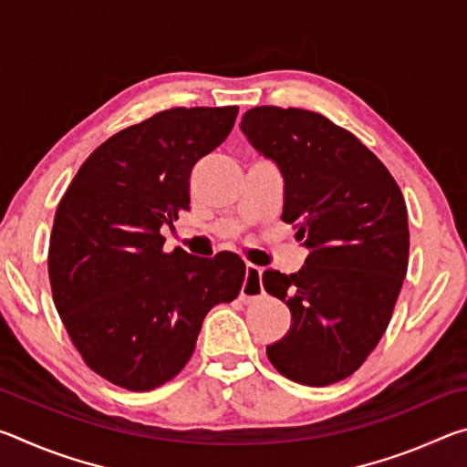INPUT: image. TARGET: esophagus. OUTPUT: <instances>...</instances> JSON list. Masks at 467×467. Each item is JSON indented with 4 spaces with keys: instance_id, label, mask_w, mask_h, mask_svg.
I'll return each mask as SVG.
<instances>
[{
    "instance_id": "esophagus-1",
    "label": "esophagus",
    "mask_w": 467,
    "mask_h": 467,
    "mask_svg": "<svg viewBox=\"0 0 467 467\" xmlns=\"http://www.w3.org/2000/svg\"><path fill=\"white\" fill-rule=\"evenodd\" d=\"M264 295V284H262V270L257 265L247 264L244 267V282L241 286V300L249 303V300Z\"/></svg>"
}]
</instances>
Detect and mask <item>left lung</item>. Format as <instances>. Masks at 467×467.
I'll return each mask as SVG.
<instances>
[{"instance_id":"left-lung-1","label":"left lung","mask_w":467,"mask_h":467,"mask_svg":"<svg viewBox=\"0 0 467 467\" xmlns=\"http://www.w3.org/2000/svg\"><path fill=\"white\" fill-rule=\"evenodd\" d=\"M249 144L284 179L282 220L309 249L303 270H265L264 288L288 305L286 336L265 348L290 381H342L389 326L408 270V210L383 162L350 131L305 109L255 107Z\"/></svg>"}]
</instances>
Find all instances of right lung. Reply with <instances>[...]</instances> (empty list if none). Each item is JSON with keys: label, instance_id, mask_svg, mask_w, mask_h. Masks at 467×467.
I'll return each mask as SVG.
<instances>
[{"label": "right lung", "instance_id": "obj_1", "mask_svg": "<svg viewBox=\"0 0 467 467\" xmlns=\"http://www.w3.org/2000/svg\"><path fill=\"white\" fill-rule=\"evenodd\" d=\"M236 107L169 109L86 158L55 212V309L94 373L150 391L181 373L203 317L236 298L244 262L231 251L164 253L161 228L189 210V175L231 133Z\"/></svg>", "mask_w": 467, "mask_h": 467}]
</instances>
